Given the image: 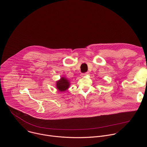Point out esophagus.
<instances>
[{
	"label": "esophagus",
	"mask_w": 147,
	"mask_h": 147,
	"mask_svg": "<svg viewBox=\"0 0 147 147\" xmlns=\"http://www.w3.org/2000/svg\"><path fill=\"white\" fill-rule=\"evenodd\" d=\"M89 72H86V73H82V74H81V76H82V77H84V76H88V75H89Z\"/></svg>",
	"instance_id": "obj_1"
}]
</instances>
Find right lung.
<instances>
[{
    "label": "right lung",
    "mask_w": 147,
    "mask_h": 147,
    "mask_svg": "<svg viewBox=\"0 0 147 147\" xmlns=\"http://www.w3.org/2000/svg\"><path fill=\"white\" fill-rule=\"evenodd\" d=\"M70 86V82L65 77H62L56 82V87L60 92H63L67 90Z\"/></svg>",
    "instance_id": "obj_1"
}]
</instances>
